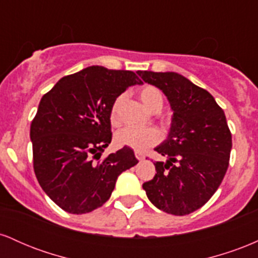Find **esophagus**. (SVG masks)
I'll return each instance as SVG.
<instances>
[{
    "label": "esophagus",
    "mask_w": 258,
    "mask_h": 258,
    "mask_svg": "<svg viewBox=\"0 0 258 258\" xmlns=\"http://www.w3.org/2000/svg\"><path fill=\"white\" fill-rule=\"evenodd\" d=\"M135 155H136V158H137L139 161H141V160H143L144 159V155L142 153H139V152H136L135 153Z\"/></svg>",
    "instance_id": "1"
}]
</instances>
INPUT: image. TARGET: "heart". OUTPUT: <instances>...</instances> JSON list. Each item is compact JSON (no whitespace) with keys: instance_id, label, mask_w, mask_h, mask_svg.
<instances>
[{"instance_id":"b5f03b06","label":"heart","mask_w":258,"mask_h":258,"mask_svg":"<svg viewBox=\"0 0 258 258\" xmlns=\"http://www.w3.org/2000/svg\"><path fill=\"white\" fill-rule=\"evenodd\" d=\"M125 94H120L112 102L110 108V120L112 123L119 121V109L122 103ZM139 98L144 103L149 110L159 111L164 105V96L162 92L156 86L144 85L139 90ZM161 139L159 130L155 127H146V128H138V127L127 126L120 130L115 136V141L121 147H130L132 149L143 152L149 147L155 146Z\"/></svg>"}]
</instances>
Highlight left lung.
Returning <instances> with one entry per match:
<instances>
[{
	"mask_svg": "<svg viewBox=\"0 0 258 258\" xmlns=\"http://www.w3.org/2000/svg\"><path fill=\"white\" fill-rule=\"evenodd\" d=\"M165 93L173 110L168 138L155 152L153 179L143 183L148 199L176 216L197 211L211 199L229 166L232 133L226 115L206 90L177 73L137 72Z\"/></svg>",
	"mask_w": 258,
	"mask_h": 258,
	"instance_id": "obj_1",
	"label": "left lung"
}]
</instances>
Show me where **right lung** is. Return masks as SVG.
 I'll use <instances>...</instances> for the list:
<instances>
[{
	"mask_svg": "<svg viewBox=\"0 0 258 258\" xmlns=\"http://www.w3.org/2000/svg\"><path fill=\"white\" fill-rule=\"evenodd\" d=\"M136 84L143 82L133 72L96 65L61 78L41 98L30 127L34 171L64 211L82 215L104 205L119 174L138 162L128 147L100 159L112 137V102Z\"/></svg>",
	"mask_w": 258,
	"mask_h": 258,
	"instance_id": "1",
	"label": "right lung"
}]
</instances>
